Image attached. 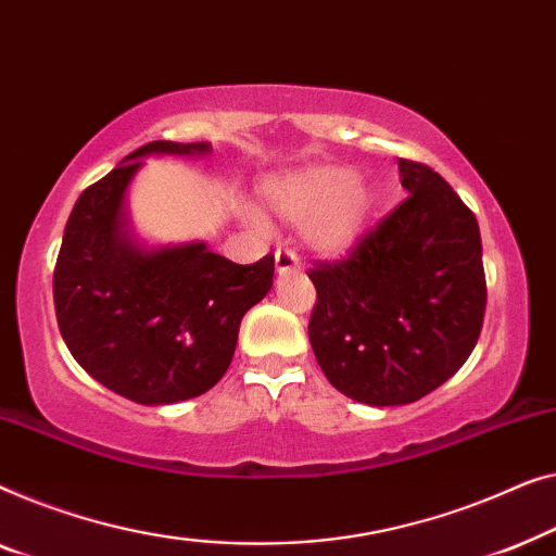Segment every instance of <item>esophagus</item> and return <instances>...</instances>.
I'll use <instances>...</instances> for the list:
<instances>
[{
    "label": "esophagus",
    "instance_id": "34e87169",
    "mask_svg": "<svg viewBox=\"0 0 556 556\" xmlns=\"http://www.w3.org/2000/svg\"><path fill=\"white\" fill-rule=\"evenodd\" d=\"M275 262H277L279 275H285V271L300 267V256H296L294 249H277Z\"/></svg>",
    "mask_w": 556,
    "mask_h": 556
}]
</instances>
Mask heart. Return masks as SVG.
I'll return each instance as SVG.
<instances>
[{"label": "heart", "mask_w": 556, "mask_h": 556, "mask_svg": "<svg viewBox=\"0 0 556 556\" xmlns=\"http://www.w3.org/2000/svg\"><path fill=\"white\" fill-rule=\"evenodd\" d=\"M269 208L292 224H304V237L319 252L342 254L355 247L370 216V193L353 170L309 166L275 176L264 184ZM262 224L260 216H252Z\"/></svg>", "instance_id": "1"}]
</instances>
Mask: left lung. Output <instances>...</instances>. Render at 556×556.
<instances>
[{"label": "left lung", "instance_id": "8db88e82", "mask_svg": "<svg viewBox=\"0 0 556 556\" xmlns=\"http://www.w3.org/2000/svg\"><path fill=\"white\" fill-rule=\"evenodd\" d=\"M397 168L410 197L348 260L309 269V342L325 378L380 408L443 386L471 355L486 309L473 211L426 163Z\"/></svg>", "mask_w": 556, "mask_h": 556}]
</instances>
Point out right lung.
Segmentation results:
<instances>
[{
  "mask_svg": "<svg viewBox=\"0 0 556 556\" xmlns=\"http://www.w3.org/2000/svg\"><path fill=\"white\" fill-rule=\"evenodd\" d=\"M208 151V143H146L80 193L62 233L52 277L62 340L128 401L168 405L214 388L231 365L241 317L271 289V254L244 267L203 241L146 249L128 231L123 201L140 159Z\"/></svg>",
  "mask_w": 556,
  "mask_h": 556,
  "instance_id": "obj_1",
  "label": "right lung"
}]
</instances>
